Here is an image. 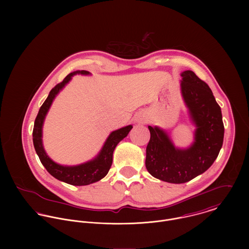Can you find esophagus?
Returning <instances> with one entry per match:
<instances>
[{
    "mask_svg": "<svg viewBox=\"0 0 249 249\" xmlns=\"http://www.w3.org/2000/svg\"><path fill=\"white\" fill-rule=\"evenodd\" d=\"M136 121L138 123H145L146 122V118H145V116L143 114H140V115H138L136 117Z\"/></svg>",
    "mask_w": 249,
    "mask_h": 249,
    "instance_id": "1",
    "label": "esophagus"
}]
</instances>
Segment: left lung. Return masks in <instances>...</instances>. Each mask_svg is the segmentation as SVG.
I'll return each instance as SVG.
<instances>
[{"label":"left lung","instance_id":"left-lung-1","mask_svg":"<svg viewBox=\"0 0 249 249\" xmlns=\"http://www.w3.org/2000/svg\"><path fill=\"white\" fill-rule=\"evenodd\" d=\"M181 76V94L196 127L195 141L188 148H178L165 130L148 125L145 157V168L153 178L175 184L206 172L216 159L224 136L221 109L208 84L193 71H184Z\"/></svg>","mask_w":249,"mask_h":249}]
</instances>
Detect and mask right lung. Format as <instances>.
<instances>
[{"label":"right lung","instance_id":"right-lung-1","mask_svg":"<svg viewBox=\"0 0 249 249\" xmlns=\"http://www.w3.org/2000/svg\"><path fill=\"white\" fill-rule=\"evenodd\" d=\"M76 73L89 74L90 72L83 70L71 72L63 79L62 82L56 84L51 90L48 98L46 99L42 107H40L39 112L37 114L33 131V139L36 153L42 165L46 168L50 175H52L53 178L60 181H63L73 186H84L97 182L107 176L112 165L113 152L115 147L124 137L127 136V134L132 128V125H127L111 132L100 153L97 155L96 158H94L91 161H88L77 166H62L53 162L47 155L43 147L42 127L44 120L55 96L71 80V76Z\"/></svg>","mask_w":249,"mask_h":249}]
</instances>
